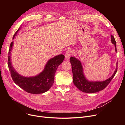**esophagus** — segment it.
Returning a JSON list of instances; mask_svg holds the SVG:
<instances>
[{
    "instance_id": "esophagus-1",
    "label": "esophagus",
    "mask_w": 125,
    "mask_h": 125,
    "mask_svg": "<svg viewBox=\"0 0 125 125\" xmlns=\"http://www.w3.org/2000/svg\"><path fill=\"white\" fill-rule=\"evenodd\" d=\"M72 54H73V52H72V51H71V50L67 51L66 52V53H65V59L67 60H68Z\"/></svg>"
}]
</instances>
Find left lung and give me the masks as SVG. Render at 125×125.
<instances>
[{"label":"left lung","instance_id":"8db88e82","mask_svg":"<svg viewBox=\"0 0 125 125\" xmlns=\"http://www.w3.org/2000/svg\"><path fill=\"white\" fill-rule=\"evenodd\" d=\"M111 42L115 46V51L116 52V42L115 37L111 35ZM70 62L71 64L73 73V82L75 86L83 92L87 93H93L98 92L105 88L114 77L117 69V62L116 68L114 74L110 77L103 82H90L84 76L82 63L80 60L75 57H71Z\"/></svg>","mask_w":125,"mask_h":125}]
</instances>
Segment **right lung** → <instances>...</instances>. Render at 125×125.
<instances>
[{"instance_id": "right-lung-1", "label": "right lung", "mask_w": 125, "mask_h": 125, "mask_svg": "<svg viewBox=\"0 0 125 125\" xmlns=\"http://www.w3.org/2000/svg\"><path fill=\"white\" fill-rule=\"evenodd\" d=\"M20 28L13 36L14 39ZM13 42L9 51L8 66L11 76L14 83L27 92L31 94H42L48 91L54 82V76L58 67L63 61L65 56L59 55L52 58L46 64L43 70L38 75L32 77H25L19 74L12 67L11 62V51Z\"/></svg>"}]
</instances>
